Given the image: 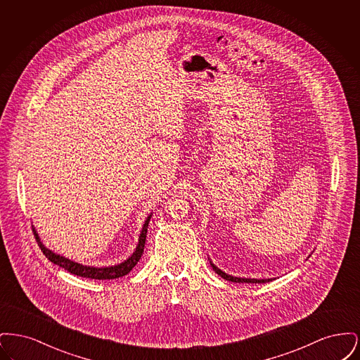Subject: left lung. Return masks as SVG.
<instances>
[{
	"label": "left lung",
	"instance_id": "left-lung-1",
	"mask_svg": "<svg viewBox=\"0 0 360 360\" xmlns=\"http://www.w3.org/2000/svg\"><path fill=\"white\" fill-rule=\"evenodd\" d=\"M310 257V255H309ZM209 262H210V266L213 267V270L217 273V274L220 275L221 278H224L225 281H231V282H238V283H266V282H270V281H273L274 278H260V279H257V278H240V276H233V275L226 274V273H224L223 270H220L216 264H213L212 263V260L209 259Z\"/></svg>",
	"mask_w": 360,
	"mask_h": 360
}]
</instances>
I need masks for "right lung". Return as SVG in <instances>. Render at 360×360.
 I'll return each instance as SVG.
<instances>
[{"label":"right lung","mask_w":360,"mask_h":360,"mask_svg":"<svg viewBox=\"0 0 360 360\" xmlns=\"http://www.w3.org/2000/svg\"><path fill=\"white\" fill-rule=\"evenodd\" d=\"M151 216H153V213L148 214V217L146 219V221L143 224V228L140 231L136 248H135L134 254L131 257H127L124 262H121L119 264L108 266V267L85 266L82 263H77V262L71 260L69 257H62V255L53 252V251H51L50 248H47L43 244V241L39 238L34 226H32V229H34V236H36V241H37L39 247L41 248V251H43V254L46 255V257L50 262H52L53 264H58L59 267L68 270L69 273L77 275V276H84V278H90V279H103H103H116V278H120V276L128 274L136 266L137 262L140 260V257L143 255L146 238H147V228H148V223H150Z\"/></svg>","instance_id":"1"}]
</instances>
